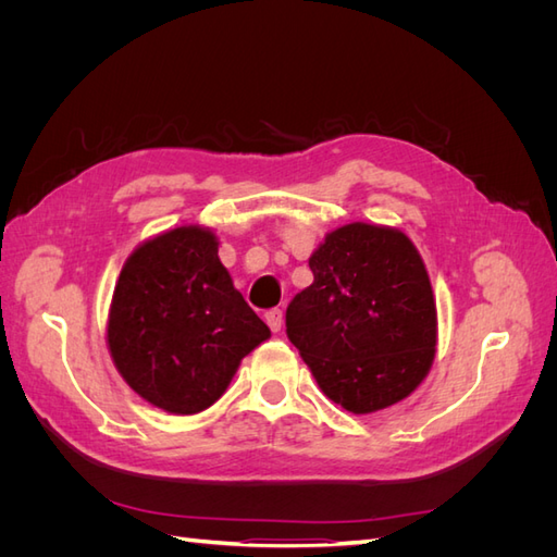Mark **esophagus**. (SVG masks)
Returning a JSON list of instances; mask_svg holds the SVG:
<instances>
[{"label": "esophagus", "mask_w": 557, "mask_h": 557, "mask_svg": "<svg viewBox=\"0 0 557 557\" xmlns=\"http://www.w3.org/2000/svg\"><path fill=\"white\" fill-rule=\"evenodd\" d=\"M264 320H267L269 330H272V332H281V325H283V311H281V309H272V311H267Z\"/></svg>", "instance_id": "obj_1"}]
</instances>
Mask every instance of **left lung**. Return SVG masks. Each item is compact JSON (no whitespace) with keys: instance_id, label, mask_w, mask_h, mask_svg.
I'll return each instance as SVG.
<instances>
[{"instance_id":"1","label":"left lung","mask_w":557,"mask_h":557,"mask_svg":"<svg viewBox=\"0 0 557 557\" xmlns=\"http://www.w3.org/2000/svg\"><path fill=\"white\" fill-rule=\"evenodd\" d=\"M313 283L285 311L288 339L334 404L374 413L409 397L436 352L423 258L397 227L348 223L309 258Z\"/></svg>"}]
</instances>
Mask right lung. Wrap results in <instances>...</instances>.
<instances>
[{
	"label": "right lung",
	"mask_w": 557,
	"mask_h": 557,
	"mask_svg": "<svg viewBox=\"0 0 557 557\" xmlns=\"http://www.w3.org/2000/svg\"><path fill=\"white\" fill-rule=\"evenodd\" d=\"M269 336L234 288L209 227L181 225L141 242L115 281L111 360L134 393L166 413L209 409Z\"/></svg>",
	"instance_id": "add662e5"
}]
</instances>
